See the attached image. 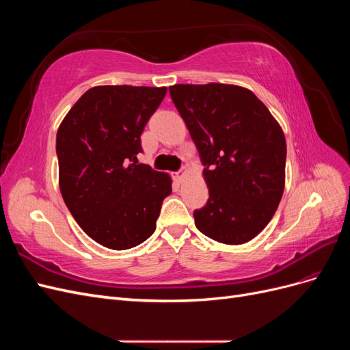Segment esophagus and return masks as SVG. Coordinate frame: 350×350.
I'll return each mask as SVG.
<instances>
[{"label":"esophagus","instance_id":"34e87169","mask_svg":"<svg viewBox=\"0 0 350 350\" xmlns=\"http://www.w3.org/2000/svg\"><path fill=\"white\" fill-rule=\"evenodd\" d=\"M188 174V171H187V167H184L183 171H179V172H176L175 174V179L178 183H181V181H184V178H185V175Z\"/></svg>","mask_w":350,"mask_h":350}]
</instances>
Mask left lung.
I'll return each mask as SVG.
<instances>
[{
  "label": "left lung",
  "instance_id": "1",
  "mask_svg": "<svg viewBox=\"0 0 350 350\" xmlns=\"http://www.w3.org/2000/svg\"><path fill=\"white\" fill-rule=\"evenodd\" d=\"M169 93L206 166L210 197L194 211L197 229L228 245L256 238L284 189L280 124L256 94L237 84H174Z\"/></svg>",
  "mask_w": 350,
  "mask_h": 350
}]
</instances>
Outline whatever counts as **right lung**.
<instances>
[{"mask_svg":"<svg viewBox=\"0 0 350 350\" xmlns=\"http://www.w3.org/2000/svg\"><path fill=\"white\" fill-rule=\"evenodd\" d=\"M166 88L96 86L72 105L57 133L58 183L80 228L111 250H129L156 229L172 178L139 163L140 135Z\"/></svg>","mask_w":350,"mask_h":350,"instance_id":"obj_1","label":"right lung"}]
</instances>
